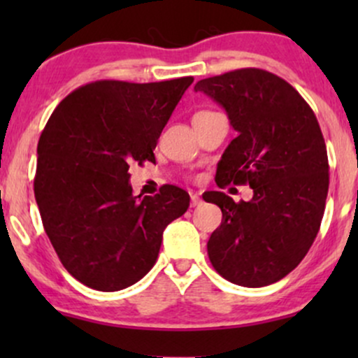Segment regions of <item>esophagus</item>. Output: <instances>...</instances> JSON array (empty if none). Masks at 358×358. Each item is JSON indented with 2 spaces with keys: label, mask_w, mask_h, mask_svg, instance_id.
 Masks as SVG:
<instances>
[{
  "label": "esophagus",
  "mask_w": 358,
  "mask_h": 358,
  "mask_svg": "<svg viewBox=\"0 0 358 358\" xmlns=\"http://www.w3.org/2000/svg\"><path fill=\"white\" fill-rule=\"evenodd\" d=\"M200 203H202V199H200L199 195H195V193H193V195L190 196V205H192V207H199Z\"/></svg>",
  "instance_id": "obj_1"
}]
</instances>
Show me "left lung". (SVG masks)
Here are the masks:
<instances>
[{
	"label": "left lung",
	"instance_id": "8db88e82",
	"mask_svg": "<svg viewBox=\"0 0 358 358\" xmlns=\"http://www.w3.org/2000/svg\"><path fill=\"white\" fill-rule=\"evenodd\" d=\"M225 109L237 131L217 165L215 182L249 185V202L208 192L222 224L207 250L234 285L261 287L289 274L313 244L327 202L328 156L313 109L285 79L239 69L195 84Z\"/></svg>",
	"mask_w": 358,
	"mask_h": 358
}]
</instances>
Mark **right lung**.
<instances>
[{
	"instance_id": "add662e5",
	"label": "right lung",
	"mask_w": 358,
	"mask_h": 358,
	"mask_svg": "<svg viewBox=\"0 0 358 358\" xmlns=\"http://www.w3.org/2000/svg\"><path fill=\"white\" fill-rule=\"evenodd\" d=\"M192 82H90L45 124L35 200L57 256L82 285L119 291L138 282L155 266L166 225L187 212L190 195L175 185L134 196L127 170L155 163L159 134Z\"/></svg>"
}]
</instances>
